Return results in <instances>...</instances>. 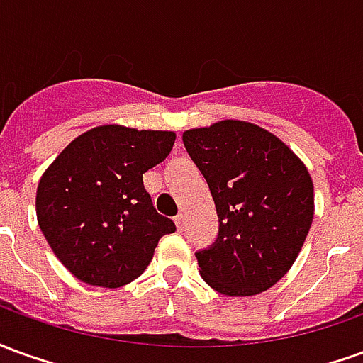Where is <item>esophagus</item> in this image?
I'll return each mask as SVG.
<instances>
[{
    "instance_id": "34e87169",
    "label": "esophagus",
    "mask_w": 363,
    "mask_h": 363,
    "mask_svg": "<svg viewBox=\"0 0 363 363\" xmlns=\"http://www.w3.org/2000/svg\"><path fill=\"white\" fill-rule=\"evenodd\" d=\"M174 223H177V228H179V229L184 228V223H186V218H184V213H179V216L174 218Z\"/></svg>"
}]
</instances>
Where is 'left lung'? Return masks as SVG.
Listing matches in <instances>:
<instances>
[{"label":"left lung","mask_w":363,"mask_h":363,"mask_svg":"<svg viewBox=\"0 0 363 363\" xmlns=\"http://www.w3.org/2000/svg\"><path fill=\"white\" fill-rule=\"evenodd\" d=\"M210 186L218 239L196 252L206 284L223 296L272 288L296 262L313 221V181L294 151L264 128L221 120L182 134Z\"/></svg>","instance_id":"8db88e82"}]
</instances>
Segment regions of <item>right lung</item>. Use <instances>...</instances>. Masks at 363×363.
Listing matches in <instances>:
<instances>
[{"instance_id": "1", "label": "right lung", "mask_w": 363, "mask_h": 363, "mask_svg": "<svg viewBox=\"0 0 363 363\" xmlns=\"http://www.w3.org/2000/svg\"><path fill=\"white\" fill-rule=\"evenodd\" d=\"M177 135L93 128L54 159L36 190V220L60 262L77 280L120 288L153 259L174 223L153 208L143 173L171 153Z\"/></svg>"}]
</instances>
